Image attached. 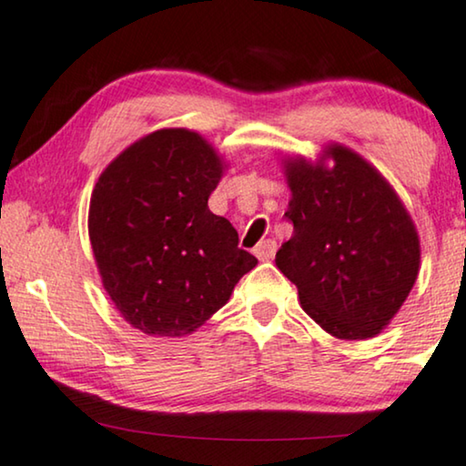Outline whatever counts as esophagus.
<instances>
[{"mask_svg": "<svg viewBox=\"0 0 466 466\" xmlns=\"http://www.w3.org/2000/svg\"><path fill=\"white\" fill-rule=\"evenodd\" d=\"M276 250H278V244L273 239H265L260 241V244L254 248V254H257L258 260H271L276 257Z\"/></svg>", "mask_w": 466, "mask_h": 466, "instance_id": "esophagus-1", "label": "esophagus"}]
</instances>
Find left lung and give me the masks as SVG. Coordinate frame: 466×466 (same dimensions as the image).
I'll list each match as a JSON object with an SVG mask.
<instances>
[{
	"instance_id": "1",
	"label": "left lung",
	"mask_w": 466,
	"mask_h": 466,
	"mask_svg": "<svg viewBox=\"0 0 466 466\" xmlns=\"http://www.w3.org/2000/svg\"><path fill=\"white\" fill-rule=\"evenodd\" d=\"M282 165L292 238L276 254L278 269L329 335L375 337L397 316L420 271L410 212L390 182L341 144H329L316 163L284 157Z\"/></svg>"
}]
</instances>
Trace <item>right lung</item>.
<instances>
[{"label":"right lung","mask_w":466,"mask_h":466,"mask_svg":"<svg viewBox=\"0 0 466 466\" xmlns=\"http://www.w3.org/2000/svg\"><path fill=\"white\" fill-rule=\"evenodd\" d=\"M227 165L190 129H158L101 171L88 238L118 314L150 337H184L228 301L257 257L208 199Z\"/></svg>","instance_id":"1"}]
</instances>
